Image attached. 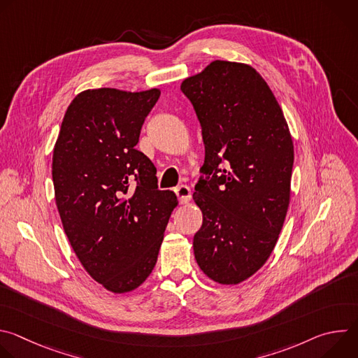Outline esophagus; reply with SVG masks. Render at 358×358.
<instances>
[{
	"instance_id": "1",
	"label": "esophagus",
	"mask_w": 358,
	"mask_h": 358,
	"mask_svg": "<svg viewBox=\"0 0 358 358\" xmlns=\"http://www.w3.org/2000/svg\"><path fill=\"white\" fill-rule=\"evenodd\" d=\"M176 194L178 196L180 203H188L191 199V189L187 185H180L176 188Z\"/></svg>"
}]
</instances>
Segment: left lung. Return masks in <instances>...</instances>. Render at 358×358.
<instances>
[{
	"label": "left lung",
	"mask_w": 358,
	"mask_h": 358,
	"mask_svg": "<svg viewBox=\"0 0 358 358\" xmlns=\"http://www.w3.org/2000/svg\"><path fill=\"white\" fill-rule=\"evenodd\" d=\"M202 129L207 174L195 185L201 271L238 285L268 261L290 201L293 141L265 79L250 65L214 61L181 83Z\"/></svg>",
	"instance_id": "left-lung-1"
}]
</instances>
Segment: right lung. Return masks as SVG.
<instances>
[{"label":"right lung","instance_id":"right-lung-1","mask_svg":"<svg viewBox=\"0 0 358 358\" xmlns=\"http://www.w3.org/2000/svg\"><path fill=\"white\" fill-rule=\"evenodd\" d=\"M160 89L80 92L64 116L52 157L64 231L85 271L105 289L127 293L152 272L173 210L156 167L136 148Z\"/></svg>","mask_w":358,"mask_h":358}]
</instances>
